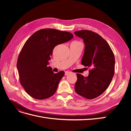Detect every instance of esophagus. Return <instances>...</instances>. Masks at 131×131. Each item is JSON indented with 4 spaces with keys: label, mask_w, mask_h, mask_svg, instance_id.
<instances>
[{
    "label": "esophagus",
    "mask_w": 131,
    "mask_h": 131,
    "mask_svg": "<svg viewBox=\"0 0 131 131\" xmlns=\"http://www.w3.org/2000/svg\"><path fill=\"white\" fill-rule=\"evenodd\" d=\"M70 74V72H68V71H67V72H65V75H67Z\"/></svg>",
    "instance_id": "obj_1"
}]
</instances>
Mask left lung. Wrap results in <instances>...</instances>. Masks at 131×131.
<instances>
[{
    "mask_svg": "<svg viewBox=\"0 0 131 131\" xmlns=\"http://www.w3.org/2000/svg\"><path fill=\"white\" fill-rule=\"evenodd\" d=\"M83 39L85 52L81 64L91 68L88 77L77 74L75 90L79 95L92 100L103 93L110 85L115 72V57L112 49L105 40L91 30L74 32Z\"/></svg>",
    "mask_w": 131,
    "mask_h": 131,
    "instance_id": "left-lung-1",
    "label": "left lung"
}]
</instances>
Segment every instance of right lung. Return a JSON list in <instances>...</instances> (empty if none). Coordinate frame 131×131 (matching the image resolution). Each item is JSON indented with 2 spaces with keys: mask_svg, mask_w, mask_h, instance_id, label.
Here are the masks:
<instances>
[{
  "mask_svg": "<svg viewBox=\"0 0 131 131\" xmlns=\"http://www.w3.org/2000/svg\"><path fill=\"white\" fill-rule=\"evenodd\" d=\"M69 32L46 28L37 31L26 41L17 62L19 81L26 92L37 100H45L56 92L64 72L53 73L49 61L54 47L73 38Z\"/></svg>",
  "mask_w": 131,
  "mask_h": 131,
  "instance_id": "1",
  "label": "right lung"
}]
</instances>
